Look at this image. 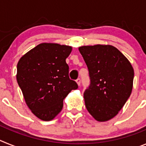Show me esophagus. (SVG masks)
I'll return each mask as SVG.
<instances>
[{"instance_id": "1", "label": "esophagus", "mask_w": 146, "mask_h": 146, "mask_svg": "<svg viewBox=\"0 0 146 146\" xmlns=\"http://www.w3.org/2000/svg\"><path fill=\"white\" fill-rule=\"evenodd\" d=\"M76 82H77V85H78V86H80V84H81V79L80 78H77V80H76Z\"/></svg>"}]
</instances>
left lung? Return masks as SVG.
I'll return each instance as SVG.
<instances>
[{"label": "left lung", "mask_w": 146, "mask_h": 146, "mask_svg": "<svg viewBox=\"0 0 146 146\" xmlns=\"http://www.w3.org/2000/svg\"><path fill=\"white\" fill-rule=\"evenodd\" d=\"M79 51L90 78V85L84 91L86 108L96 121H108L118 114L131 95L133 68L111 45L82 46Z\"/></svg>", "instance_id": "1"}]
</instances>
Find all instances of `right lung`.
I'll return each mask as SVG.
<instances>
[{
    "instance_id": "obj_1",
    "label": "right lung",
    "mask_w": 146,
    "mask_h": 146,
    "mask_svg": "<svg viewBox=\"0 0 146 146\" xmlns=\"http://www.w3.org/2000/svg\"><path fill=\"white\" fill-rule=\"evenodd\" d=\"M72 50L66 45L42 43L18 62V85L28 108L42 121L53 119L61 111L69 93L78 88L69 78L66 62Z\"/></svg>"
}]
</instances>
